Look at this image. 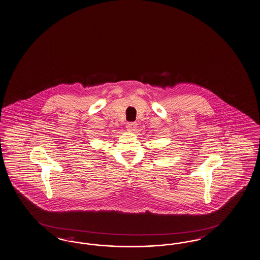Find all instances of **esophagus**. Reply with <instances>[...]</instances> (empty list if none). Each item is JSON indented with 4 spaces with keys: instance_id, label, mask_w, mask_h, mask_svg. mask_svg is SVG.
I'll return each mask as SVG.
<instances>
[{
    "instance_id": "34e87169",
    "label": "esophagus",
    "mask_w": 260,
    "mask_h": 260,
    "mask_svg": "<svg viewBox=\"0 0 260 260\" xmlns=\"http://www.w3.org/2000/svg\"><path fill=\"white\" fill-rule=\"evenodd\" d=\"M135 127H136V124H135V122H128L126 124V128L128 131H135Z\"/></svg>"
}]
</instances>
